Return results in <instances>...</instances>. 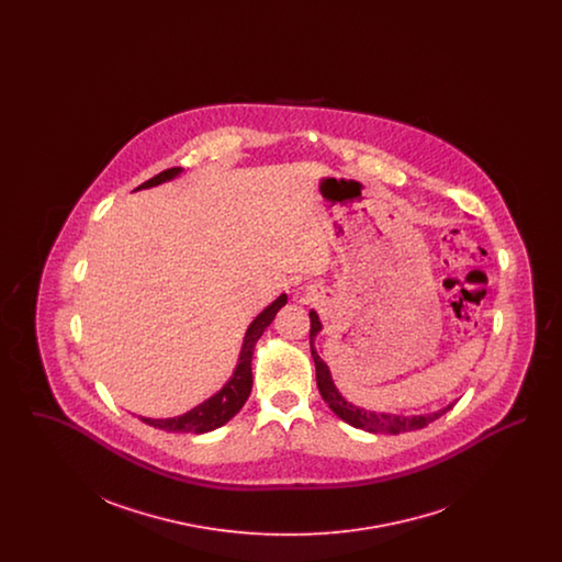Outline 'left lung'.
I'll use <instances>...</instances> for the list:
<instances>
[{
    "instance_id": "8db88e82",
    "label": "left lung",
    "mask_w": 562,
    "mask_h": 562,
    "mask_svg": "<svg viewBox=\"0 0 562 562\" xmlns=\"http://www.w3.org/2000/svg\"><path fill=\"white\" fill-rule=\"evenodd\" d=\"M310 341H312V358L316 362V381H318V390H321L322 398L333 408V413L337 417H341L346 424L353 428L367 429L374 434H402V431H413V429L426 428L431 422H436L438 417H442L449 408H453V404H449L447 408H440L436 413L428 415H413V417H402V415H390V413H373L367 408H358L351 402L346 401L339 390L335 387L328 367L322 362L321 356L314 349V337L321 330V321L316 316V312H310Z\"/></svg>"
}]
</instances>
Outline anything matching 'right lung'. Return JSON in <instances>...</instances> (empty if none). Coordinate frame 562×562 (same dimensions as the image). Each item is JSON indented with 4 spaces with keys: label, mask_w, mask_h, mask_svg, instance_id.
<instances>
[{
    "label": "right lung",
    "mask_w": 562,
    "mask_h": 562,
    "mask_svg": "<svg viewBox=\"0 0 562 562\" xmlns=\"http://www.w3.org/2000/svg\"><path fill=\"white\" fill-rule=\"evenodd\" d=\"M181 172V168H168L160 175H156L154 179L145 181L143 186L136 189L154 188L160 186L164 181L177 177ZM286 305V294H280L269 307H266L252 324L246 330L244 337V346H241L240 360L238 367L234 371V376L225 383V387L221 392H216L213 398H209L202 404H198L195 408H191L181 417H172V419H149V417H140L145 424L154 426V428L164 429V431H191V434H204V431H213L221 428L223 424H227L241 406L248 401L250 390H252V371H250V360H252V351L259 341V337L263 335V330L268 328L271 321L276 318L278 310Z\"/></svg>",
    "instance_id": "add662e5"
}]
</instances>
